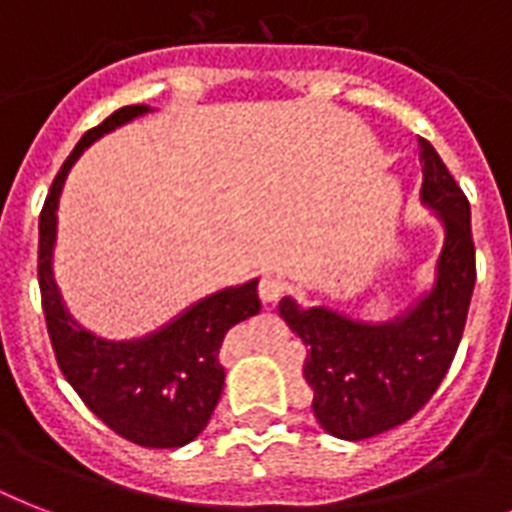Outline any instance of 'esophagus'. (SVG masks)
I'll use <instances>...</instances> for the list:
<instances>
[{"label": "esophagus", "instance_id": "34e87169", "mask_svg": "<svg viewBox=\"0 0 512 512\" xmlns=\"http://www.w3.org/2000/svg\"><path fill=\"white\" fill-rule=\"evenodd\" d=\"M257 292H260V300H263V303H276V300L287 292V284H284L279 276H263Z\"/></svg>", "mask_w": 512, "mask_h": 512}]
</instances>
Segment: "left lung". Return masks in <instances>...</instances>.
I'll return each mask as SVG.
<instances>
[{
    "label": "left lung",
    "instance_id": "8db88e82",
    "mask_svg": "<svg viewBox=\"0 0 512 512\" xmlns=\"http://www.w3.org/2000/svg\"><path fill=\"white\" fill-rule=\"evenodd\" d=\"M425 207L444 225V247L428 295L385 324H364L316 305L279 303L281 319L308 345L305 382L327 433L364 441L420 412L452 366L476 284L470 204L436 148L420 138Z\"/></svg>",
    "mask_w": 512,
    "mask_h": 512
}]
</instances>
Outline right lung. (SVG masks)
<instances>
[{"mask_svg": "<svg viewBox=\"0 0 512 512\" xmlns=\"http://www.w3.org/2000/svg\"><path fill=\"white\" fill-rule=\"evenodd\" d=\"M148 111V106L114 111L106 122L84 132L55 175L39 215V289L60 372L90 412L132 444L177 449L191 444L215 412L225 382L217 358L220 345L228 329L260 313L257 279L204 297L154 335L111 342L76 324L52 276L55 212L68 170L90 143Z\"/></svg>", "mask_w": 512, "mask_h": 512, "instance_id": "right-lung-1", "label": "right lung"}]
</instances>
